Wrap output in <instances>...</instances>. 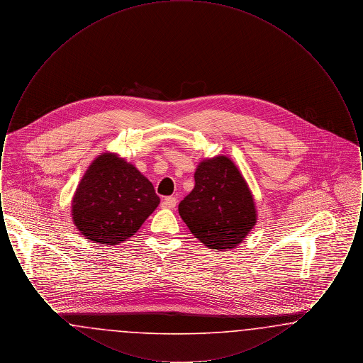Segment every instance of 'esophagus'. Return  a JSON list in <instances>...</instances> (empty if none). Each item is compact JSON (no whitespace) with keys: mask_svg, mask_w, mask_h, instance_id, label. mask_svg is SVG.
I'll return each instance as SVG.
<instances>
[{"mask_svg":"<svg viewBox=\"0 0 363 363\" xmlns=\"http://www.w3.org/2000/svg\"><path fill=\"white\" fill-rule=\"evenodd\" d=\"M177 206V199L175 197H166L163 201H162V207L166 208V209H174Z\"/></svg>","mask_w":363,"mask_h":363,"instance_id":"34e87169","label":"esophagus"}]
</instances>
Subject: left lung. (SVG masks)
I'll list each match as a JSON object with an SVG mask.
<instances>
[{
  "mask_svg": "<svg viewBox=\"0 0 363 363\" xmlns=\"http://www.w3.org/2000/svg\"><path fill=\"white\" fill-rule=\"evenodd\" d=\"M178 211L190 233L213 250L235 247L257 220L246 181L234 162L222 155L197 166L194 188Z\"/></svg>",
  "mask_w": 363,
  "mask_h": 363,
  "instance_id": "1",
  "label": "left lung"
}]
</instances>
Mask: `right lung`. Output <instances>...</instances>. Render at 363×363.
Here are the masks:
<instances>
[{
    "instance_id": "1",
    "label": "right lung",
    "mask_w": 363,
    "mask_h": 363,
    "mask_svg": "<svg viewBox=\"0 0 363 363\" xmlns=\"http://www.w3.org/2000/svg\"><path fill=\"white\" fill-rule=\"evenodd\" d=\"M159 203L154 185L132 163L106 152L83 175L72 216L86 240L114 246L135 235Z\"/></svg>"
}]
</instances>
